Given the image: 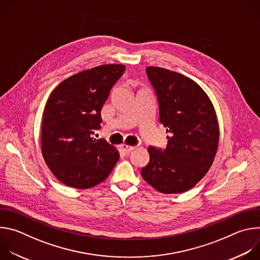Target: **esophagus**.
Masks as SVG:
<instances>
[{"label":"esophagus","instance_id":"34e87169","mask_svg":"<svg viewBox=\"0 0 260 260\" xmlns=\"http://www.w3.org/2000/svg\"><path fill=\"white\" fill-rule=\"evenodd\" d=\"M121 149L124 153H128V152H131L132 150L135 149V146H129V145L123 144V145H121Z\"/></svg>","mask_w":260,"mask_h":260}]
</instances>
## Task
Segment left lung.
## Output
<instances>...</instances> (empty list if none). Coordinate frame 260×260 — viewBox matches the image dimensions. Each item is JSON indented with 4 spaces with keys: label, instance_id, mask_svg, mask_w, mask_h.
I'll return each mask as SVG.
<instances>
[{
    "label": "left lung",
    "instance_id": "obj_1",
    "mask_svg": "<svg viewBox=\"0 0 260 260\" xmlns=\"http://www.w3.org/2000/svg\"><path fill=\"white\" fill-rule=\"evenodd\" d=\"M158 103L159 122L170 134L166 149L149 146L150 159L143 179L162 193L192 188L213 164L219 141L215 109L207 93L190 78L158 67H148Z\"/></svg>",
    "mask_w": 260,
    "mask_h": 260
}]
</instances>
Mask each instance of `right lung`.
<instances>
[{
  "instance_id": "add662e5",
  "label": "right lung",
  "mask_w": 260,
  "mask_h": 260,
  "mask_svg": "<svg viewBox=\"0 0 260 260\" xmlns=\"http://www.w3.org/2000/svg\"><path fill=\"white\" fill-rule=\"evenodd\" d=\"M123 64H104L75 74L51 92L43 114L42 154L53 175L70 187L86 189L103 182L119 159L101 128V110L122 76Z\"/></svg>"
}]
</instances>
